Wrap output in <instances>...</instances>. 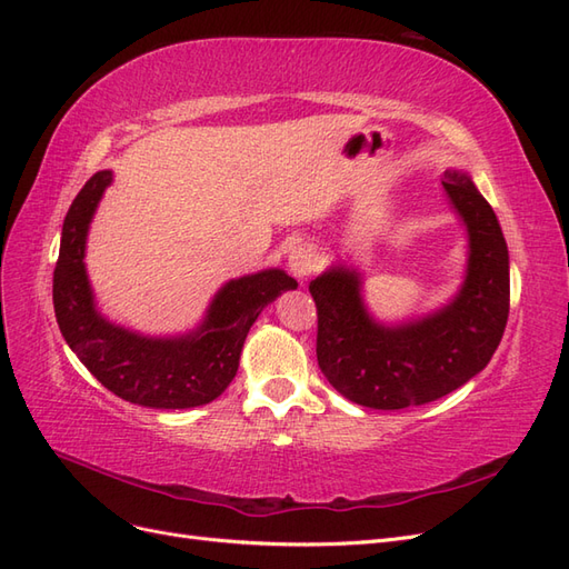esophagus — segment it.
<instances>
[{
    "mask_svg": "<svg viewBox=\"0 0 569 569\" xmlns=\"http://www.w3.org/2000/svg\"><path fill=\"white\" fill-rule=\"evenodd\" d=\"M319 264V254L312 246H298L290 250L288 254V267L290 271H293V276H298V279H305V276H310Z\"/></svg>",
    "mask_w": 569,
    "mask_h": 569,
    "instance_id": "obj_1",
    "label": "esophagus"
}]
</instances>
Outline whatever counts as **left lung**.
<instances>
[{
    "label": "left lung",
    "mask_w": 569,
    "mask_h": 569,
    "mask_svg": "<svg viewBox=\"0 0 569 569\" xmlns=\"http://www.w3.org/2000/svg\"><path fill=\"white\" fill-rule=\"evenodd\" d=\"M443 188L467 226L460 293L441 310L396 327L371 319L360 273L331 267L310 283L317 362L340 396L371 410H402L456 391L491 362L510 312V259L491 204L462 171Z\"/></svg>",
    "instance_id": "8db88e82"
}]
</instances>
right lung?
<instances>
[{
	"mask_svg": "<svg viewBox=\"0 0 569 569\" xmlns=\"http://www.w3.org/2000/svg\"><path fill=\"white\" fill-rule=\"evenodd\" d=\"M109 183L111 171H97L63 219L52 290L61 336L90 375L128 402L157 410L212 402L233 381L259 312L298 281L281 269L240 276L219 290L204 321L186 336L150 338L117 327L97 312L83 262L90 221Z\"/></svg>",
	"mask_w": 569,
	"mask_h": 569,
	"instance_id": "add662e5",
	"label": "right lung"
}]
</instances>
